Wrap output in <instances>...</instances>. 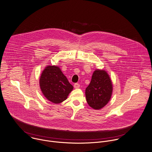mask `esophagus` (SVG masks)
<instances>
[{"instance_id": "esophagus-1", "label": "esophagus", "mask_w": 152, "mask_h": 152, "mask_svg": "<svg viewBox=\"0 0 152 152\" xmlns=\"http://www.w3.org/2000/svg\"><path fill=\"white\" fill-rule=\"evenodd\" d=\"M74 88H75V89H78V88H80V84H79V83H75V84L74 85Z\"/></svg>"}]
</instances>
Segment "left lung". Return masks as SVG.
<instances>
[{
  "mask_svg": "<svg viewBox=\"0 0 152 152\" xmlns=\"http://www.w3.org/2000/svg\"><path fill=\"white\" fill-rule=\"evenodd\" d=\"M113 90V83L108 73L104 70H95L85 90L88 105L94 110L102 108L110 101Z\"/></svg>",
  "mask_w": 152,
  "mask_h": 152,
  "instance_id": "8db88e82",
  "label": "left lung"
}]
</instances>
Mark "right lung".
Returning <instances> with one entry per match:
<instances>
[{"mask_svg":"<svg viewBox=\"0 0 152 152\" xmlns=\"http://www.w3.org/2000/svg\"><path fill=\"white\" fill-rule=\"evenodd\" d=\"M39 86L44 96L54 104H60L67 98L73 86L57 66L45 67L39 78Z\"/></svg>","mask_w":152,"mask_h":152,"instance_id":"add662e5","label":"right lung"}]
</instances>
